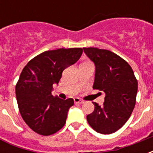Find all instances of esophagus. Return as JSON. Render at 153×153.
I'll return each instance as SVG.
<instances>
[{
	"mask_svg": "<svg viewBox=\"0 0 153 153\" xmlns=\"http://www.w3.org/2000/svg\"><path fill=\"white\" fill-rule=\"evenodd\" d=\"M74 100V102L77 103V104H83V103L84 102L83 100L80 99V98H79V97H75Z\"/></svg>",
	"mask_w": 153,
	"mask_h": 153,
	"instance_id": "1",
	"label": "esophagus"
}]
</instances>
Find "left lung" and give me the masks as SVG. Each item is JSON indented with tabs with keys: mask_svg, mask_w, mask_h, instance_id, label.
<instances>
[{
	"mask_svg": "<svg viewBox=\"0 0 153 153\" xmlns=\"http://www.w3.org/2000/svg\"><path fill=\"white\" fill-rule=\"evenodd\" d=\"M83 51L95 65L93 88L106 94L102 106L93 102L94 111L87 115V120L97 133L112 134L125 125L133 112L138 81L131 66L112 51L96 47H84Z\"/></svg>",
	"mask_w": 153,
	"mask_h": 153,
	"instance_id": "1",
	"label": "left lung"
}]
</instances>
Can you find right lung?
Instances as JSON below:
<instances>
[{"instance_id": "1", "label": "right lung", "mask_w": 153, "mask_h": 153, "mask_svg": "<svg viewBox=\"0 0 153 153\" xmlns=\"http://www.w3.org/2000/svg\"><path fill=\"white\" fill-rule=\"evenodd\" d=\"M82 48L47 51L32 59L22 70L15 86L19 110L23 120L37 134H53L66 122L74 100H62L51 94L62 72L76 63Z\"/></svg>"}]
</instances>
